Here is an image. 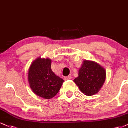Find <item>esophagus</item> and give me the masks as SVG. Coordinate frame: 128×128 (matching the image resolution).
Returning a JSON list of instances; mask_svg holds the SVG:
<instances>
[{"label":"esophagus","mask_w":128,"mask_h":128,"mask_svg":"<svg viewBox=\"0 0 128 128\" xmlns=\"http://www.w3.org/2000/svg\"><path fill=\"white\" fill-rule=\"evenodd\" d=\"M71 79H72V77L70 76H65L64 78V80H65V81H68V80H71Z\"/></svg>","instance_id":"obj_1"}]
</instances>
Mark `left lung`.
I'll return each instance as SVG.
<instances>
[{"label": "left lung", "instance_id": "left-lung-1", "mask_svg": "<svg viewBox=\"0 0 128 128\" xmlns=\"http://www.w3.org/2000/svg\"><path fill=\"white\" fill-rule=\"evenodd\" d=\"M106 78V70L93 61L84 60L79 69L78 76L74 80L81 92L93 96L100 91Z\"/></svg>", "mask_w": 128, "mask_h": 128}]
</instances>
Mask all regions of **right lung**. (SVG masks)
Masks as SVG:
<instances>
[{
	"label": "right lung",
	"mask_w": 128,
	"mask_h": 128,
	"mask_svg": "<svg viewBox=\"0 0 128 128\" xmlns=\"http://www.w3.org/2000/svg\"><path fill=\"white\" fill-rule=\"evenodd\" d=\"M52 60L39 58L31 64L28 70L30 86L36 95L50 99L58 94L64 81L52 71Z\"/></svg>",
	"instance_id": "1"
}]
</instances>
